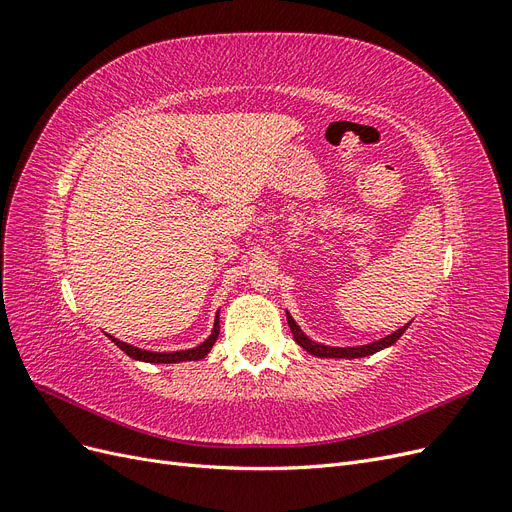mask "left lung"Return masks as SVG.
<instances>
[{
    "instance_id": "8db88e82",
    "label": "left lung",
    "mask_w": 512,
    "mask_h": 512,
    "mask_svg": "<svg viewBox=\"0 0 512 512\" xmlns=\"http://www.w3.org/2000/svg\"><path fill=\"white\" fill-rule=\"evenodd\" d=\"M286 318H288V327L292 331V337L294 342H297L303 350H307L309 354L318 356V359H361V356H369V354H376L384 348H391L397 339L406 333V329L410 327V322L404 324V327H399L397 331H393L391 335H386L382 339H376V342L371 344H365V346H346V348H339V346H327V344H320V342H314L312 337H309L299 324L297 320H294L290 316V312H286Z\"/></svg>"
}]
</instances>
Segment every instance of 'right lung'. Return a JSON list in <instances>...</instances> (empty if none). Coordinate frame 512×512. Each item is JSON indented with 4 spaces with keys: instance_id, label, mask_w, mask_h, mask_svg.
<instances>
[{
    "instance_id": "obj_1",
    "label": "right lung",
    "mask_w": 512,
    "mask_h": 512,
    "mask_svg": "<svg viewBox=\"0 0 512 512\" xmlns=\"http://www.w3.org/2000/svg\"><path fill=\"white\" fill-rule=\"evenodd\" d=\"M218 335H220V309H218V314H215L213 329H211L209 337L205 339L203 344H198V346L188 348V350L153 352V350H143V348H138V346L121 342V339H117V337H113V335H106V337L111 339V342H113L119 350L126 352V354L130 356V359H134V361H143V363H166V365H170V363H185V361H200V359H205V356L211 352V348H213V344H215V339H218Z\"/></svg>"
}]
</instances>
